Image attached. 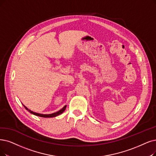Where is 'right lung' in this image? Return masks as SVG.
<instances>
[{"label": "right lung", "instance_id": "1", "mask_svg": "<svg viewBox=\"0 0 156 156\" xmlns=\"http://www.w3.org/2000/svg\"><path fill=\"white\" fill-rule=\"evenodd\" d=\"M23 107L26 108V110H27L29 113H30L31 114H33V115H36V116H40V117H43V118H51V117H55V116H58V115H61V113H63V112H64V111L65 110V109H66V105H65V106L62 108L61 109H60L59 111H58V112H55V113H52V114H48V115H43V114H40V113H35V112H33V111H32L31 110H30V109H29L27 107H26L25 106V105L23 104Z\"/></svg>", "mask_w": 156, "mask_h": 156}]
</instances>
